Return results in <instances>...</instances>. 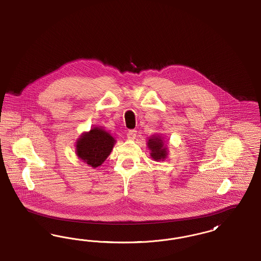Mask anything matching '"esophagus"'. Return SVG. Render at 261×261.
Returning a JSON list of instances; mask_svg holds the SVG:
<instances>
[{
    "label": "esophagus",
    "instance_id": "esophagus-1",
    "mask_svg": "<svg viewBox=\"0 0 261 261\" xmlns=\"http://www.w3.org/2000/svg\"><path fill=\"white\" fill-rule=\"evenodd\" d=\"M126 136H127L128 139H134V138H136V130H135V129H128V130L126 132Z\"/></svg>",
    "mask_w": 261,
    "mask_h": 261
}]
</instances>
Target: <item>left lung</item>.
<instances>
[{
  "label": "left lung",
  "mask_w": 261,
  "mask_h": 261,
  "mask_svg": "<svg viewBox=\"0 0 261 261\" xmlns=\"http://www.w3.org/2000/svg\"><path fill=\"white\" fill-rule=\"evenodd\" d=\"M163 141L161 137H151L148 140V148L151 150V156L155 161H159L166 158L167 151L166 148L163 147Z\"/></svg>",
  "instance_id": "left-lung-1"
}]
</instances>
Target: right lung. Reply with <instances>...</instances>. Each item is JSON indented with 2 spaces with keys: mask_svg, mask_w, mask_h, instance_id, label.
Listing matches in <instances>:
<instances>
[{
  "mask_svg": "<svg viewBox=\"0 0 261 261\" xmlns=\"http://www.w3.org/2000/svg\"><path fill=\"white\" fill-rule=\"evenodd\" d=\"M114 144V137L104 129L94 127L81 136L76 145L77 155L92 168H97L107 159Z\"/></svg>",
  "mask_w": 261,
  "mask_h": 261,
  "instance_id": "right-lung-1",
  "label": "right lung"
}]
</instances>
